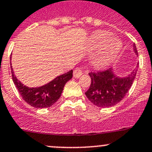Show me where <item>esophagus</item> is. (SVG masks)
<instances>
[{"label":"esophagus","instance_id":"1","mask_svg":"<svg viewBox=\"0 0 152 152\" xmlns=\"http://www.w3.org/2000/svg\"><path fill=\"white\" fill-rule=\"evenodd\" d=\"M83 71L82 68H75L74 71H73V76L75 78H79V76H81V75L82 74Z\"/></svg>","mask_w":152,"mask_h":152}]
</instances>
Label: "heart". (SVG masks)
<instances>
[{
    "label": "heart",
    "instance_id": "b5f03b06",
    "mask_svg": "<svg viewBox=\"0 0 152 152\" xmlns=\"http://www.w3.org/2000/svg\"><path fill=\"white\" fill-rule=\"evenodd\" d=\"M89 44L92 48L100 50L93 56L92 62L97 68H102L111 63L118 55L122 49V43L116 38L111 37V33L106 31H97L91 36Z\"/></svg>",
    "mask_w": 152,
    "mask_h": 152
}]
</instances>
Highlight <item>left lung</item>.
I'll return each instance as SVG.
<instances>
[{
    "instance_id": "obj_1",
    "label": "left lung",
    "mask_w": 152,
    "mask_h": 152,
    "mask_svg": "<svg viewBox=\"0 0 152 152\" xmlns=\"http://www.w3.org/2000/svg\"><path fill=\"white\" fill-rule=\"evenodd\" d=\"M133 50L138 55L136 46L133 44ZM126 77H118L114 73L112 68L89 73L91 84L85 95L89 101L101 108L114 106L121 101L130 89L135 79L137 68Z\"/></svg>"
}]
</instances>
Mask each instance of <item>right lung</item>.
<instances>
[{
    "instance_id": "add662e5",
    "label": "right lung",
    "mask_w": 152,
    "mask_h": 152,
    "mask_svg": "<svg viewBox=\"0 0 152 152\" xmlns=\"http://www.w3.org/2000/svg\"><path fill=\"white\" fill-rule=\"evenodd\" d=\"M12 79L22 99L37 108H48L57 101L63 92L64 86L73 76V70L57 76L48 84L39 87H28L22 84L14 76L11 63Z\"/></svg>"
}]
</instances>
